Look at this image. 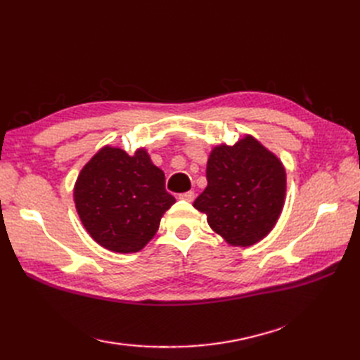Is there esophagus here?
I'll use <instances>...</instances> for the list:
<instances>
[{"label":"esophagus","mask_w":360,"mask_h":360,"mask_svg":"<svg viewBox=\"0 0 360 360\" xmlns=\"http://www.w3.org/2000/svg\"><path fill=\"white\" fill-rule=\"evenodd\" d=\"M180 200H184V201H189V202H192V201L195 200V192H193V191H189V192L180 193Z\"/></svg>","instance_id":"obj_1"}]
</instances>
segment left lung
Returning a JSON list of instances; mask_svg holds the SVG:
<instances>
[{
	"label": "left lung",
	"instance_id": "8db88e82",
	"mask_svg": "<svg viewBox=\"0 0 360 360\" xmlns=\"http://www.w3.org/2000/svg\"><path fill=\"white\" fill-rule=\"evenodd\" d=\"M207 188L193 207L233 246H250L274 230L285 201L282 162L254 136L221 144L207 160Z\"/></svg>",
	"mask_w": 360,
	"mask_h": 360
}]
</instances>
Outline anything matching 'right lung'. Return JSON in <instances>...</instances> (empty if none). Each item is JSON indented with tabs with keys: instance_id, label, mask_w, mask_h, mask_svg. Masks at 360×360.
Masks as SVG:
<instances>
[{
	"instance_id": "right-lung-1",
	"label": "right lung",
	"mask_w": 360,
	"mask_h": 360,
	"mask_svg": "<svg viewBox=\"0 0 360 360\" xmlns=\"http://www.w3.org/2000/svg\"><path fill=\"white\" fill-rule=\"evenodd\" d=\"M73 198L93 240L120 254L143 249L159 230L163 213L176 202L165 191V174L146 148L129 156L110 146L85 163Z\"/></svg>"
}]
</instances>
